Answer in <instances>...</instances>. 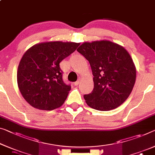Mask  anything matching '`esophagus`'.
<instances>
[{
	"label": "esophagus",
	"mask_w": 155,
	"mask_h": 155,
	"mask_svg": "<svg viewBox=\"0 0 155 155\" xmlns=\"http://www.w3.org/2000/svg\"><path fill=\"white\" fill-rule=\"evenodd\" d=\"M79 83H80V80L74 82V85H78V84H79Z\"/></svg>",
	"instance_id": "1"
}]
</instances>
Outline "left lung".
Instances as JSON below:
<instances>
[{"mask_svg":"<svg viewBox=\"0 0 155 155\" xmlns=\"http://www.w3.org/2000/svg\"><path fill=\"white\" fill-rule=\"evenodd\" d=\"M77 51L91 64L94 88L85 94V102L98 110H110L123 104L136 81L137 70L125 48L107 40L84 42Z\"/></svg>","mask_w":155,"mask_h":155,"instance_id":"obj_1","label":"left lung"}]
</instances>
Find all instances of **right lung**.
<instances>
[{
	"label": "right lung",
	"mask_w": 155,
	"mask_h": 155,
	"mask_svg": "<svg viewBox=\"0 0 155 155\" xmlns=\"http://www.w3.org/2000/svg\"><path fill=\"white\" fill-rule=\"evenodd\" d=\"M79 45L47 41L37 44L26 51L18 67L17 84L23 97L30 105L51 110L63 104L71 85L63 81L60 63Z\"/></svg>",
	"instance_id": "1"
}]
</instances>
